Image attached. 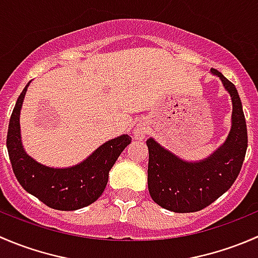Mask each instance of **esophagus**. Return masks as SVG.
<instances>
[{"label":"esophagus","mask_w":258,"mask_h":258,"mask_svg":"<svg viewBox=\"0 0 258 258\" xmlns=\"http://www.w3.org/2000/svg\"><path fill=\"white\" fill-rule=\"evenodd\" d=\"M148 134V128H147V126H146V123H137L136 124V127H135V130H134V136L136 137V139H139V140H142V139H145L146 137V135Z\"/></svg>","instance_id":"esophagus-1"}]
</instances>
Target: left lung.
Segmentation results:
<instances>
[{
    "label": "left lung",
    "instance_id": "1",
    "mask_svg": "<svg viewBox=\"0 0 258 258\" xmlns=\"http://www.w3.org/2000/svg\"><path fill=\"white\" fill-rule=\"evenodd\" d=\"M232 98V127L226 142L201 162H186L161 147L155 140L148 147V191L153 201L166 210L186 213L201 211L222 196L240 173L247 150V126L241 98L235 85L217 70Z\"/></svg>",
    "mask_w": 258,
    "mask_h": 258
}]
</instances>
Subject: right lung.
Here are the masks:
<instances>
[{"label":"right lung","mask_w":258,"mask_h":258,"mask_svg":"<svg viewBox=\"0 0 258 258\" xmlns=\"http://www.w3.org/2000/svg\"><path fill=\"white\" fill-rule=\"evenodd\" d=\"M28 85L18 96L7 132V151L17 181L51 209L75 211L93 204L105 191L108 172L122 151L131 144V137L122 135L107 141L74 167L51 168L36 162L23 150L20 135V111Z\"/></svg>","instance_id":"add662e5"}]
</instances>
